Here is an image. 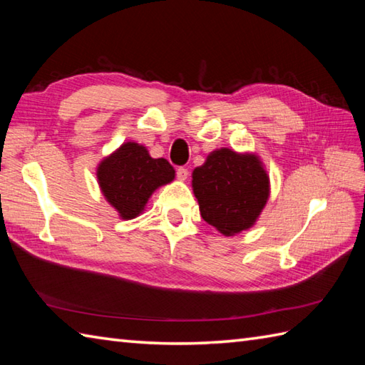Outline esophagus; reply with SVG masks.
I'll return each mask as SVG.
<instances>
[{
  "mask_svg": "<svg viewBox=\"0 0 365 365\" xmlns=\"http://www.w3.org/2000/svg\"><path fill=\"white\" fill-rule=\"evenodd\" d=\"M188 175H190L188 169H185V168H178V169H177V178H178V180H180V182L187 180Z\"/></svg>",
  "mask_w": 365,
  "mask_h": 365,
  "instance_id": "esophagus-1",
  "label": "esophagus"
}]
</instances>
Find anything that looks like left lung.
<instances>
[{
  "label": "left lung",
  "instance_id": "8db88e82",
  "mask_svg": "<svg viewBox=\"0 0 365 365\" xmlns=\"http://www.w3.org/2000/svg\"><path fill=\"white\" fill-rule=\"evenodd\" d=\"M191 177L200 216L224 237L251 229L268 202L269 175L252 152L221 147Z\"/></svg>",
  "mask_w": 365,
  "mask_h": 365
}]
</instances>
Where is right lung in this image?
<instances>
[{"mask_svg": "<svg viewBox=\"0 0 365 365\" xmlns=\"http://www.w3.org/2000/svg\"><path fill=\"white\" fill-rule=\"evenodd\" d=\"M175 178L165 158H152L147 147L123 143L97 166V182L106 202L120 220H133L144 212L150 196Z\"/></svg>", "mask_w": 365, "mask_h": 365, "instance_id": "add662e5", "label": "right lung"}]
</instances>
